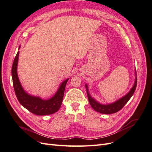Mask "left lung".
<instances>
[{
  "label": "left lung",
  "instance_id": "left-lung-1",
  "mask_svg": "<svg viewBox=\"0 0 152 152\" xmlns=\"http://www.w3.org/2000/svg\"><path fill=\"white\" fill-rule=\"evenodd\" d=\"M135 81L133 86L131 90L128 92V93L124 96L123 97L121 98L120 99H117L115 102L109 103V104H102L98 102H97L95 99H94L91 94H89V89H88V86L87 84H85L86 91L87 94V98H88L89 102L91 106V107L93 108L95 111L99 112L103 114H112L116 113L118 112L119 110H121L125 105L130 98L132 97V96L134 94V91L136 88V85H137V77H136V72L135 70Z\"/></svg>",
  "mask_w": 152,
  "mask_h": 152
}]
</instances>
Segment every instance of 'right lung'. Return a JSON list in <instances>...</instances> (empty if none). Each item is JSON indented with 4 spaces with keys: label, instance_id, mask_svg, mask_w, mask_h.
<instances>
[{
    "label": "right lung",
    "instance_id": "obj_1",
    "mask_svg": "<svg viewBox=\"0 0 152 152\" xmlns=\"http://www.w3.org/2000/svg\"><path fill=\"white\" fill-rule=\"evenodd\" d=\"M18 58L19 51L17 53L14 60L11 73L14 89L20 103L30 112L37 115H46L58 112L61 107L66 84L69 79L63 81L59 85L56 93L52 98L48 99H44L39 96L29 94L23 88L18 78L17 73Z\"/></svg>",
    "mask_w": 152,
    "mask_h": 152
}]
</instances>
